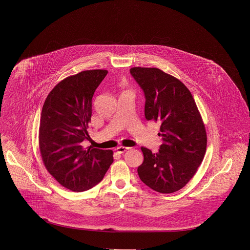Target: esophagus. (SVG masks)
I'll list each match as a JSON object with an SVG mask.
<instances>
[{"instance_id": "34e87169", "label": "esophagus", "mask_w": 250, "mask_h": 250, "mask_svg": "<svg viewBox=\"0 0 250 250\" xmlns=\"http://www.w3.org/2000/svg\"><path fill=\"white\" fill-rule=\"evenodd\" d=\"M130 148L129 147H124V146H119V147H117L115 150H116V152L117 153H119V154H123V153H125L126 151H128Z\"/></svg>"}]
</instances>
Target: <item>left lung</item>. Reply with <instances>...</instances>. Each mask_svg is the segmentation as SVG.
Returning a JSON list of instances; mask_svg holds the SVG:
<instances>
[{
	"instance_id": "obj_1",
	"label": "left lung",
	"mask_w": 250,
	"mask_h": 250,
	"mask_svg": "<svg viewBox=\"0 0 250 250\" xmlns=\"http://www.w3.org/2000/svg\"><path fill=\"white\" fill-rule=\"evenodd\" d=\"M130 73L144 92L145 118L161 123L163 139L156 154L142 147L139 176L158 192H175L194 176L204 159L207 134L202 117L190 91L177 78L154 67H133Z\"/></svg>"
}]
</instances>
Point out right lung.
Instances as JSON below:
<instances>
[{"mask_svg":"<svg viewBox=\"0 0 250 250\" xmlns=\"http://www.w3.org/2000/svg\"><path fill=\"white\" fill-rule=\"evenodd\" d=\"M107 74L80 72L60 82L48 94L39 125V150L48 172L72 191L100 183L113 162V152L84 147L89 140L93 94Z\"/></svg>","mask_w":250,"mask_h":250,"instance_id":"add662e5","label":"right lung"}]
</instances>
